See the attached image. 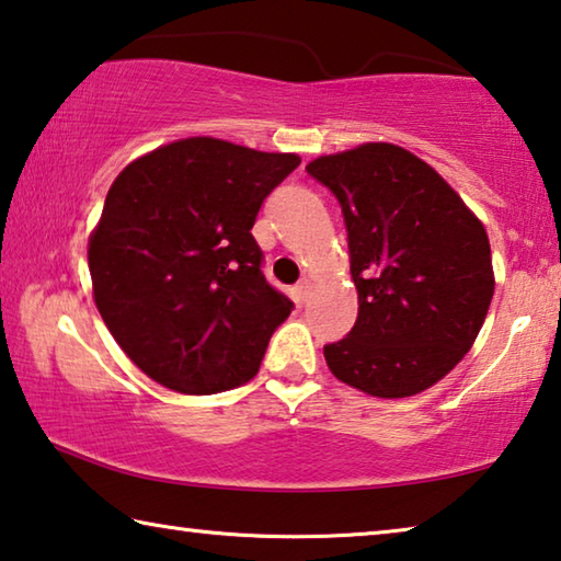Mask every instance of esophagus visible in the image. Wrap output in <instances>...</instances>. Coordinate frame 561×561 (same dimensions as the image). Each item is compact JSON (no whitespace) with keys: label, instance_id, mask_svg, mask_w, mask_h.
<instances>
[{"label":"esophagus","instance_id":"esophagus-1","mask_svg":"<svg viewBox=\"0 0 561 561\" xmlns=\"http://www.w3.org/2000/svg\"><path fill=\"white\" fill-rule=\"evenodd\" d=\"M294 291H297V301L299 304H304V301H307V297H309V291H311V279H307V277H304L299 284H297V289H294Z\"/></svg>","mask_w":561,"mask_h":561}]
</instances>
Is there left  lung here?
I'll list each match as a JSON object with an SVG mask.
<instances>
[{
  "instance_id": "obj_1",
  "label": "left lung",
  "mask_w": 561,
  "mask_h": 561,
  "mask_svg": "<svg viewBox=\"0 0 561 561\" xmlns=\"http://www.w3.org/2000/svg\"><path fill=\"white\" fill-rule=\"evenodd\" d=\"M341 205L358 317L324 346L339 381L378 398L415 396L468 354L488 317L490 240L460 195L393 144L311 160Z\"/></svg>"
}]
</instances>
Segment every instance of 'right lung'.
<instances>
[{
	"label": "right lung",
	"instance_id": "add662e5",
	"mask_svg": "<svg viewBox=\"0 0 561 561\" xmlns=\"http://www.w3.org/2000/svg\"><path fill=\"white\" fill-rule=\"evenodd\" d=\"M301 163L220 138H183L133 160L89 240L93 299L140 371L210 396L260 371L294 304L262 274L252 225Z\"/></svg>",
	"mask_w": 561,
	"mask_h": 561
}]
</instances>
